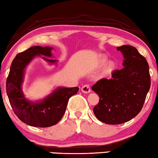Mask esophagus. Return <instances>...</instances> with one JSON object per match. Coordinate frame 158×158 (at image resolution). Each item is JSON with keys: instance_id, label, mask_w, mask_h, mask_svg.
<instances>
[{"instance_id": "1", "label": "esophagus", "mask_w": 158, "mask_h": 158, "mask_svg": "<svg viewBox=\"0 0 158 158\" xmlns=\"http://www.w3.org/2000/svg\"><path fill=\"white\" fill-rule=\"evenodd\" d=\"M82 92L84 93H89L91 92V88H90V86L89 85V84H85V85H84L83 86L81 87V89Z\"/></svg>"}]
</instances>
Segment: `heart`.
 I'll use <instances>...</instances> for the list:
<instances>
[{
  "label": "heart",
  "mask_w": 158,
  "mask_h": 158,
  "mask_svg": "<svg viewBox=\"0 0 158 158\" xmlns=\"http://www.w3.org/2000/svg\"><path fill=\"white\" fill-rule=\"evenodd\" d=\"M107 60L105 58H102L100 60H99V64H101V65H104V64H106V62ZM115 68V64L114 62H110L107 64V66H106V71H108V72H111V71H112Z\"/></svg>",
  "instance_id": "1"
}]
</instances>
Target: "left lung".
I'll use <instances>...</instances> for the list:
<instances>
[{
    "mask_svg": "<svg viewBox=\"0 0 158 158\" xmlns=\"http://www.w3.org/2000/svg\"><path fill=\"white\" fill-rule=\"evenodd\" d=\"M124 55V68L113 71L112 78L102 79L92 89L99 97L93 112L99 121L123 124L137 116L143 108L151 79L147 60L132 46L117 47Z\"/></svg>",
    "mask_w": 158,
    "mask_h": 158,
    "instance_id": "1",
    "label": "left lung"
}]
</instances>
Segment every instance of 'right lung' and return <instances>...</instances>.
Here are the masks:
<instances>
[{
    "label": "right lung",
    "mask_w": 158,
    "mask_h": 158,
    "mask_svg": "<svg viewBox=\"0 0 158 158\" xmlns=\"http://www.w3.org/2000/svg\"><path fill=\"white\" fill-rule=\"evenodd\" d=\"M52 48L35 46L18 54L13 60L6 79V92L13 112L23 123L36 127H48L59 123L65 113L69 99L79 91L77 86L59 88L39 103L25 99L21 90L24 69L35 55L52 56ZM44 59L51 63L56 61L47 58Z\"/></svg>",
    "instance_id": "obj_1"
}]
</instances>
